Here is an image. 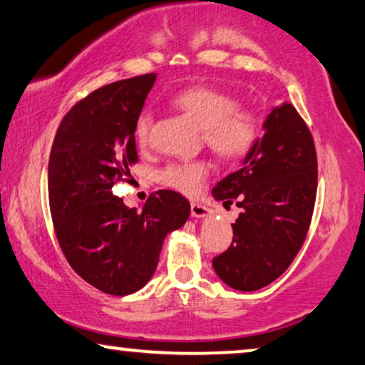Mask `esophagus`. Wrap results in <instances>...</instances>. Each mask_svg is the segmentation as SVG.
<instances>
[{
  "label": "esophagus",
  "instance_id": "esophagus-1",
  "mask_svg": "<svg viewBox=\"0 0 365 365\" xmlns=\"http://www.w3.org/2000/svg\"><path fill=\"white\" fill-rule=\"evenodd\" d=\"M191 215L195 218H208L211 215V210L208 206L200 203H191Z\"/></svg>",
  "mask_w": 365,
  "mask_h": 365
}]
</instances>
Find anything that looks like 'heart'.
I'll use <instances>...</instances> for the list:
<instances>
[{
    "mask_svg": "<svg viewBox=\"0 0 365 365\" xmlns=\"http://www.w3.org/2000/svg\"><path fill=\"white\" fill-rule=\"evenodd\" d=\"M174 106L203 130V140L223 160H237L249 154L262 133V115L252 106H240L230 93L208 86L186 88L173 98ZM152 115L137 118L135 138L140 147L150 142ZM210 162H175L160 173V181L186 195H195L210 174Z\"/></svg>",
    "mask_w": 365,
    "mask_h": 365,
    "instance_id": "b5f03b06",
    "label": "heart"
}]
</instances>
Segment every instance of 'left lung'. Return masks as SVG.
Returning a JSON list of instances; mask_svg holds the SVG:
<instances>
[{"label":"left lung","mask_w":365,"mask_h":365,"mask_svg":"<svg viewBox=\"0 0 365 365\" xmlns=\"http://www.w3.org/2000/svg\"><path fill=\"white\" fill-rule=\"evenodd\" d=\"M264 130L242 168L211 191L218 201L242 208L232 223V245L213 259L218 277L238 291H257L289 267L307 238L317 200V150L294 106L274 108Z\"/></svg>","instance_id":"obj_1"}]
</instances>
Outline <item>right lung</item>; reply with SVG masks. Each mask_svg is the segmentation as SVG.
Masks as SVG:
<instances>
[{
    "mask_svg": "<svg viewBox=\"0 0 365 365\" xmlns=\"http://www.w3.org/2000/svg\"><path fill=\"white\" fill-rule=\"evenodd\" d=\"M154 73L106 84L67 111L48 159V203L67 262L106 294L127 296L154 276L168 233L181 228L190 201L175 191L150 195L142 213L113 196L137 164L135 123Z\"/></svg>",
    "mask_w": 365,
    "mask_h": 365,
    "instance_id": "right-lung-1",
    "label": "right lung"
}]
</instances>
